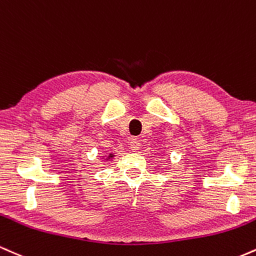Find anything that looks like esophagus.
<instances>
[{"instance_id":"1","label":"esophagus","mask_w":256,"mask_h":256,"mask_svg":"<svg viewBox=\"0 0 256 256\" xmlns=\"http://www.w3.org/2000/svg\"><path fill=\"white\" fill-rule=\"evenodd\" d=\"M140 146H142V144H140L139 140L136 139V138H133V139L129 142V148H130L132 151H138L140 148Z\"/></svg>"}]
</instances>
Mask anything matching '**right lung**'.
Listing matches in <instances>:
<instances>
[{
  "mask_svg": "<svg viewBox=\"0 0 256 256\" xmlns=\"http://www.w3.org/2000/svg\"><path fill=\"white\" fill-rule=\"evenodd\" d=\"M112 157H114V154H108V158H112Z\"/></svg>",
  "mask_w": 256,
  "mask_h": 256,
  "instance_id": "1",
  "label": "right lung"
}]
</instances>
